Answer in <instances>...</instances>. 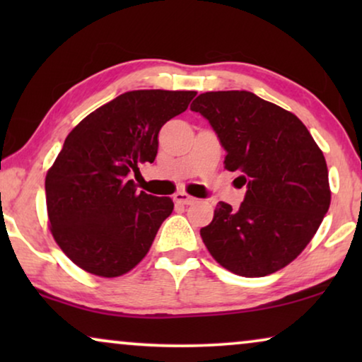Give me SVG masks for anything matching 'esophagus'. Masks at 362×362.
<instances>
[{
    "mask_svg": "<svg viewBox=\"0 0 362 362\" xmlns=\"http://www.w3.org/2000/svg\"><path fill=\"white\" fill-rule=\"evenodd\" d=\"M173 199H175V201L177 202V204H185V206L194 204V202H196V197L189 196V194H187V192H185V191L176 192V194L173 196Z\"/></svg>",
    "mask_w": 362,
    "mask_h": 362,
    "instance_id": "obj_1",
    "label": "esophagus"
}]
</instances>
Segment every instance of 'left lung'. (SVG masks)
<instances>
[{
	"mask_svg": "<svg viewBox=\"0 0 362 362\" xmlns=\"http://www.w3.org/2000/svg\"><path fill=\"white\" fill-rule=\"evenodd\" d=\"M226 150V170L247 186L240 207L216 206L201 237L232 274L265 276L301 254L329 209L323 151L298 117L247 90L201 93L191 103Z\"/></svg>",
	"mask_w": 362,
	"mask_h": 362,
	"instance_id": "left-lung-1",
	"label": "left lung"
}]
</instances>
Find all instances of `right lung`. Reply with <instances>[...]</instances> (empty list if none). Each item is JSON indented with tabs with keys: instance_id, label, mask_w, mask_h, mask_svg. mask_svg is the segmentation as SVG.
I'll list each match as a JSON object with an SVG mask.
<instances>
[{
	"instance_id": "obj_1",
	"label": "right lung",
	"mask_w": 362,
	"mask_h": 362,
	"mask_svg": "<svg viewBox=\"0 0 362 362\" xmlns=\"http://www.w3.org/2000/svg\"><path fill=\"white\" fill-rule=\"evenodd\" d=\"M191 90H132L87 115L69 133L46 176L54 239L74 264L120 276L148 254L170 197L136 191L132 173L153 163L158 133L189 105Z\"/></svg>"
}]
</instances>
